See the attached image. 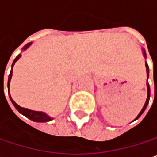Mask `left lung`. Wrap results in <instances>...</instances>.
Segmentation results:
<instances>
[{
  "mask_svg": "<svg viewBox=\"0 0 157 157\" xmlns=\"http://www.w3.org/2000/svg\"><path fill=\"white\" fill-rule=\"evenodd\" d=\"M143 55H144V57L146 59V53H145V51H144V49L143 48ZM145 67H146V75H147V81H146V86H147V98H146V101H145V103H144V107L142 108L141 112L138 113V115L136 117V119L135 120H136V119H138L140 116L142 115V113L144 112V110L146 109V107H147V105H148V103H149V99H150V86H149V83H148V76H149V67H148V64H147V63L145 62ZM134 120V121H135Z\"/></svg>",
  "mask_w": 157,
  "mask_h": 157,
  "instance_id": "1",
  "label": "left lung"
}]
</instances>
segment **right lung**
I'll list each match as a JSON object with an SVG mask.
<instances>
[{"label":"right lung","instance_id":"obj_1","mask_svg":"<svg viewBox=\"0 0 157 157\" xmlns=\"http://www.w3.org/2000/svg\"><path fill=\"white\" fill-rule=\"evenodd\" d=\"M31 44H32V43H29V44H27L26 45H24L23 48H22V51L27 50L28 48L31 46ZM21 54L20 53V54L16 57L15 59H14V61H13V64H12L11 73H10V75H9V78H8V93H9L10 99H11V101H12L13 105H14V107L17 109V111H18L20 113H21L22 115H24V116H26L27 118H29L30 120H32V121H33V122H38V123H44V122L52 121L53 118H52L51 116H49L47 113H44V112H39V111H33V110L23 108V107H21V106H20V105H18L13 100V98L11 97V94H10V82H11L12 76H13V65L15 64L16 62L21 58Z\"/></svg>","mask_w":157,"mask_h":157}]
</instances>
